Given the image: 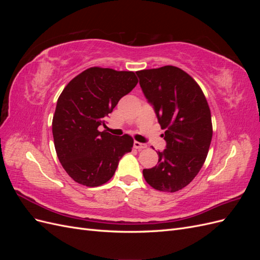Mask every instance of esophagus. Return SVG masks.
Segmentation results:
<instances>
[{"mask_svg": "<svg viewBox=\"0 0 260 260\" xmlns=\"http://www.w3.org/2000/svg\"><path fill=\"white\" fill-rule=\"evenodd\" d=\"M133 146H135V148H137V149H142V148H146L147 147L146 144L138 142V141H135V143H133Z\"/></svg>", "mask_w": 260, "mask_h": 260, "instance_id": "34e87169", "label": "esophagus"}]
</instances>
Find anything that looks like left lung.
Here are the masks:
<instances>
[{
  "instance_id": "8db88e82",
  "label": "left lung",
  "mask_w": 260,
  "mask_h": 260,
  "mask_svg": "<svg viewBox=\"0 0 260 260\" xmlns=\"http://www.w3.org/2000/svg\"><path fill=\"white\" fill-rule=\"evenodd\" d=\"M140 85L154 106L166 148L158 162L144 169L146 182L157 191L177 192L199 174L212 138L210 109L201 86L176 66L139 70Z\"/></svg>"
}]
</instances>
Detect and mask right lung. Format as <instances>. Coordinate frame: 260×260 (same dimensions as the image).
<instances>
[{
  "label": "right lung",
  "mask_w": 260,
  "mask_h": 260,
  "mask_svg": "<svg viewBox=\"0 0 260 260\" xmlns=\"http://www.w3.org/2000/svg\"><path fill=\"white\" fill-rule=\"evenodd\" d=\"M137 83L133 72L91 67L60 93L52 121L54 145L62 168L76 182L90 187L106 183L121 157L131 152L130 136L115 137L99 127Z\"/></svg>",
  "instance_id": "1"
}]
</instances>
